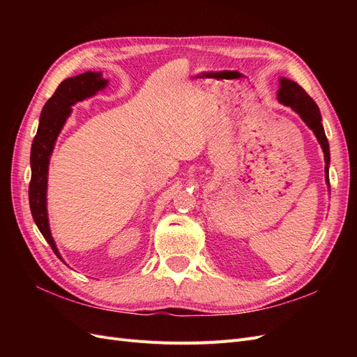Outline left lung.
Masks as SVG:
<instances>
[{
    "mask_svg": "<svg viewBox=\"0 0 357 357\" xmlns=\"http://www.w3.org/2000/svg\"><path fill=\"white\" fill-rule=\"evenodd\" d=\"M280 89H278V100L280 102H283L284 105H289L294 109L304 121L310 129H312V132L316 134L319 143L323 149V153H325V176L326 181L329 185V144H328V138L325 134V129H323L321 125V116L319 112V107L314 102V100L301 88V86L295 82H291L289 79H282L280 80Z\"/></svg>",
    "mask_w": 357,
    "mask_h": 357,
    "instance_id": "8db88e82",
    "label": "left lung"
}]
</instances>
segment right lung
Wrapping results in <instances>:
<instances>
[{"label":"right lung","mask_w":357,"mask_h":357,"mask_svg":"<svg viewBox=\"0 0 357 357\" xmlns=\"http://www.w3.org/2000/svg\"><path fill=\"white\" fill-rule=\"evenodd\" d=\"M105 84L107 80L101 77V73L92 71L63 80L56 88L55 93L50 96L45 107H43L37 134L34 137V142H32L29 181L31 214L32 218H34V222L38 226L40 232L52 247L53 253H55L61 261L62 257L50 234L46 208L49 158L52 155L53 146H55L61 129L71 113L70 107L77 101L92 96L93 93L102 89Z\"/></svg>","instance_id":"add662e5"}]
</instances>
